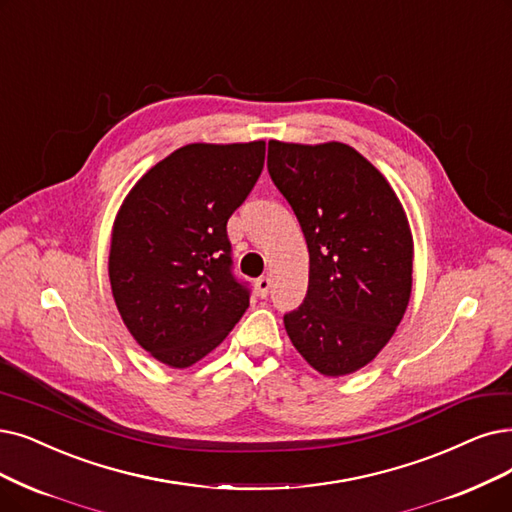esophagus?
<instances>
[{
	"label": "esophagus",
	"instance_id": "1",
	"mask_svg": "<svg viewBox=\"0 0 512 512\" xmlns=\"http://www.w3.org/2000/svg\"><path fill=\"white\" fill-rule=\"evenodd\" d=\"M256 290H258V294L264 298L269 294V290H271V279L269 277H260V279H256Z\"/></svg>",
	"mask_w": 512,
	"mask_h": 512
}]
</instances>
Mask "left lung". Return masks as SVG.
Returning a JSON list of instances; mask_svg holds the SVG:
<instances>
[{
  "label": "left lung",
  "mask_w": 512,
  "mask_h": 512,
  "mask_svg": "<svg viewBox=\"0 0 512 512\" xmlns=\"http://www.w3.org/2000/svg\"><path fill=\"white\" fill-rule=\"evenodd\" d=\"M269 174L309 248V292L283 317L323 376H349L384 349L412 296L414 237L382 172L344 142L269 140Z\"/></svg>",
  "instance_id": "obj_1"
}]
</instances>
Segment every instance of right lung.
Listing matches in <instances>:
<instances>
[{"label": "right lung", "mask_w": 512, "mask_h": 512, "mask_svg": "<svg viewBox=\"0 0 512 512\" xmlns=\"http://www.w3.org/2000/svg\"><path fill=\"white\" fill-rule=\"evenodd\" d=\"M264 166V140L193 142L138 178L115 216L109 281L132 338L185 370L212 353L250 306L231 275L227 220Z\"/></svg>", "instance_id": "add662e5"}]
</instances>
